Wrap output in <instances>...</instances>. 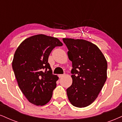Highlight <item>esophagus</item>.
Masks as SVG:
<instances>
[{"label":"esophagus","instance_id":"esophagus-1","mask_svg":"<svg viewBox=\"0 0 122 122\" xmlns=\"http://www.w3.org/2000/svg\"><path fill=\"white\" fill-rule=\"evenodd\" d=\"M59 77L61 78V77H62L63 76H64V75H59Z\"/></svg>","mask_w":122,"mask_h":122}]
</instances>
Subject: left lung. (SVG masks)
I'll list each match as a JSON object with an SVG mask.
<instances>
[{
    "label": "left lung",
    "mask_w": 122,
    "mask_h": 122,
    "mask_svg": "<svg viewBox=\"0 0 122 122\" xmlns=\"http://www.w3.org/2000/svg\"><path fill=\"white\" fill-rule=\"evenodd\" d=\"M72 63V84L67 91L70 102L77 107H85L97 98L107 79V63L100 49L82 39L63 38Z\"/></svg>",
    "instance_id": "8db88e82"
}]
</instances>
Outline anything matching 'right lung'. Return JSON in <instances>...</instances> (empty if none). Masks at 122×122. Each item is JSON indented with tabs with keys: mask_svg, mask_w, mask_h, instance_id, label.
<instances>
[{
	"mask_svg": "<svg viewBox=\"0 0 122 122\" xmlns=\"http://www.w3.org/2000/svg\"><path fill=\"white\" fill-rule=\"evenodd\" d=\"M57 38L37 34L25 39L15 52L12 68L20 89L29 102L43 106L50 101L59 77L52 74L48 58L56 46Z\"/></svg>",
	"mask_w": 122,
	"mask_h": 122,
	"instance_id": "1",
	"label": "right lung"
}]
</instances>
